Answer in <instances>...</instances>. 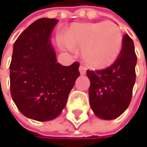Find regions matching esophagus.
<instances>
[{
    "label": "esophagus",
    "mask_w": 147,
    "mask_h": 147,
    "mask_svg": "<svg viewBox=\"0 0 147 147\" xmlns=\"http://www.w3.org/2000/svg\"><path fill=\"white\" fill-rule=\"evenodd\" d=\"M79 72H80V74H82V75H84V74H86V68L84 67V66H80L79 67Z\"/></svg>",
    "instance_id": "34e87169"
}]
</instances>
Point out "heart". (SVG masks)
Here are the masks:
<instances>
[{
	"instance_id": "b5f03b06",
	"label": "heart",
	"mask_w": 147,
	"mask_h": 147,
	"mask_svg": "<svg viewBox=\"0 0 147 147\" xmlns=\"http://www.w3.org/2000/svg\"><path fill=\"white\" fill-rule=\"evenodd\" d=\"M62 49H83L85 63L93 69H105L114 63L121 51L123 35L114 23H86L74 25L67 36H61Z\"/></svg>"
}]
</instances>
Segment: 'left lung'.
Masks as SVG:
<instances>
[{
  "label": "left lung",
  "mask_w": 147,
  "mask_h": 147,
  "mask_svg": "<svg viewBox=\"0 0 147 147\" xmlns=\"http://www.w3.org/2000/svg\"><path fill=\"white\" fill-rule=\"evenodd\" d=\"M136 61L133 39L124 35L121 51L111 66L105 70L86 72L90 80L89 103L96 117L114 120L126 111L135 83Z\"/></svg>",
  "instance_id": "8db88e82"
}]
</instances>
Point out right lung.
Listing matches in <instances>:
<instances>
[{"label": "right lung", "instance_id": "1", "mask_svg": "<svg viewBox=\"0 0 147 147\" xmlns=\"http://www.w3.org/2000/svg\"><path fill=\"white\" fill-rule=\"evenodd\" d=\"M59 20L40 18L13 44L10 64L11 96L26 117L38 121L54 120L67 103L80 73L79 63L57 62L51 33Z\"/></svg>", "mask_w": 147, "mask_h": 147}]
</instances>
